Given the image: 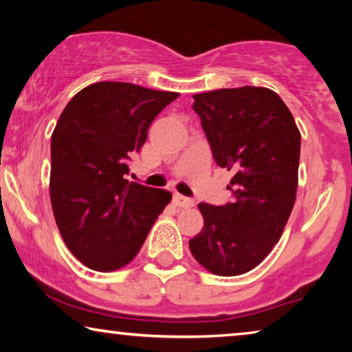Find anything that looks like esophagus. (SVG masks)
<instances>
[{
    "mask_svg": "<svg viewBox=\"0 0 352 352\" xmlns=\"http://www.w3.org/2000/svg\"><path fill=\"white\" fill-rule=\"evenodd\" d=\"M173 201H175V205L179 206V208H192V206H194V200L187 199V197H182L179 194L173 197Z\"/></svg>",
    "mask_w": 352,
    "mask_h": 352,
    "instance_id": "obj_1",
    "label": "esophagus"
}]
</instances>
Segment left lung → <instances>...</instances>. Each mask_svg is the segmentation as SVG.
Returning a JSON list of instances; mask_svg holds the SVG:
<instances>
[{"label": "left lung", "mask_w": 352, "mask_h": 352, "mask_svg": "<svg viewBox=\"0 0 352 352\" xmlns=\"http://www.w3.org/2000/svg\"><path fill=\"white\" fill-rule=\"evenodd\" d=\"M216 163L234 173L223 206L199 204L204 228L189 240L206 271L232 277L272 252L296 200L301 134L285 102L269 88L242 86L194 96Z\"/></svg>", "instance_id": "obj_1"}]
</instances>
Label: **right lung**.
<instances>
[{
  "label": "right lung",
  "instance_id": "add662e5",
  "mask_svg": "<svg viewBox=\"0 0 352 352\" xmlns=\"http://www.w3.org/2000/svg\"><path fill=\"white\" fill-rule=\"evenodd\" d=\"M179 93L99 81L76 93L51 136L50 195L72 254L93 271L126 266L171 201L162 189L128 182L126 160Z\"/></svg>",
  "mask_w": 352,
  "mask_h": 352
}]
</instances>
